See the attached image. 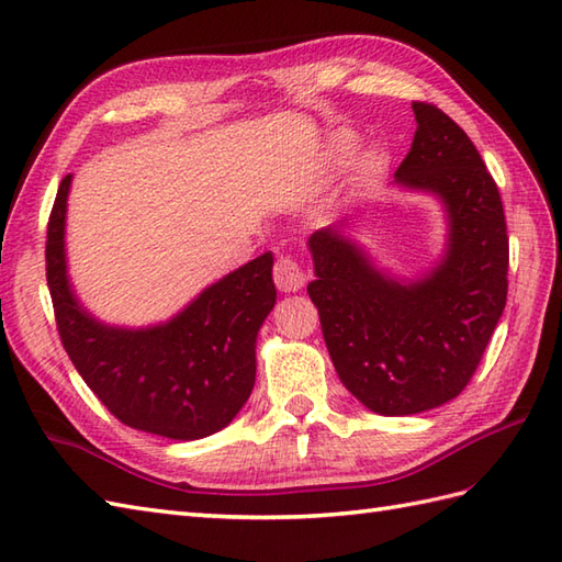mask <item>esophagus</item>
I'll return each instance as SVG.
<instances>
[{"label": "esophagus", "mask_w": 562, "mask_h": 562, "mask_svg": "<svg viewBox=\"0 0 562 562\" xmlns=\"http://www.w3.org/2000/svg\"><path fill=\"white\" fill-rule=\"evenodd\" d=\"M272 278H276V284H278L280 292H299L308 280L306 270L290 256H284V258L278 260L276 268H272Z\"/></svg>", "instance_id": "34e87169"}]
</instances>
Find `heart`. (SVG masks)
Returning <instances> with one entry per match:
<instances>
[{
  "instance_id": "b5f03b06",
  "label": "heart",
  "mask_w": 562,
  "mask_h": 562,
  "mask_svg": "<svg viewBox=\"0 0 562 562\" xmlns=\"http://www.w3.org/2000/svg\"><path fill=\"white\" fill-rule=\"evenodd\" d=\"M351 150H355V136H351V134H345V132L335 134L328 143V153H330L333 162H342ZM383 169H385L383 155L375 153V150H369V153H363L357 158L355 177H357V181H371V179L381 175Z\"/></svg>"
}]
</instances>
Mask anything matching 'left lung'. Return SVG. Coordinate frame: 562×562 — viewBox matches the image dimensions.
Masks as SVG:
<instances>
[{"label":"left lung","mask_w":562,"mask_h":562,"mask_svg":"<svg viewBox=\"0 0 562 562\" xmlns=\"http://www.w3.org/2000/svg\"><path fill=\"white\" fill-rule=\"evenodd\" d=\"M416 132L395 184L434 193L448 215L446 254L422 278L378 270L323 227L308 237L325 345L363 407L407 416L458 397L479 367L507 299V227L498 187L474 143L436 104L412 102Z\"/></svg>","instance_id":"left-lung-1"}]
</instances>
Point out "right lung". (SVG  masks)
Listing matches in <instances>:
<instances>
[{
    "label": "right lung",
    "mask_w": 562,
    "mask_h": 562,
    "mask_svg": "<svg viewBox=\"0 0 562 562\" xmlns=\"http://www.w3.org/2000/svg\"><path fill=\"white\" fill-rule=\"evenodd\" d=\"M71 175L47 222V286L61 345L86 385L122 424L172 440L225 428L256 383V337L276 306L272 254H263L193 299L167 323L116 328L78 304L67 276L64 227Z\"/></svg>",
    "instance_id": "obj_1"
}]
</instances>
